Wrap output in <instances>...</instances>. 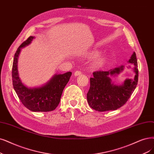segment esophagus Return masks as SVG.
I'll return each mask as SVG.
<instances>
[{"label": "esophagus", "instance_id": "34e87169", "mask_svg": "<svg viewBox=\"0 0 154 154\" xmlns=\"http://www.w3.org/2000/svg\"><path fill=\"white\" fill-rule=\"evenodd\" d=\"M81 73H81V71H76L75 73H74V75H75V77H77V76L80 75Z\"/></svg>", "mask_w": 154, "mask_h": 154}]
</instances>
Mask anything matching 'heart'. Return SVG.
Instances as JSON below:
<instances>
[{
	"instance_id": "b5f03b06",
	"label": "heart",
	"mask_w": 154,
	"mask_h": 154,
	"mask_svg": "<svg viewBox=\"0 0 154 154\" xmlns=\"http://www.w3.org/2000/svg\"><path fill=\"white\" fill-rule=\"evenodd\" d=\"M97 54H98V52H96V51H92V52H90L86 54V56L93 57V56H95ZM105 61H106L105 57L103 56H100L93 61V65H92L93 67L94 68H100L105 64Z\"/></svg>"
}]
</instances>
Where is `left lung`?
I'll return each instance as SVG.
<instances>
[{
  "label": "left lung",
  "instance_id": "1",
  "mask_svg": "<svg viewBox=\"0 0 154 154\" xmlns=\"http://www.w3.org/2000/svg\"><path fill=\"white\" fill-rule=\"evenodd\" d=\"M134 65V79H126L122 84H116L112 81L124 70V66L116 67L109 71L93 72L90 78V88L87 100L90 107L98 112L116 110L122 106L131 96L136 88L138 80V63L134 52L128 61ZM130 67V66H129Z\"/></svg>",
  "mask_w": 154,
  "mask_h": 154
}]
</instances>
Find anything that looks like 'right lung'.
Instances as JSON below:
<instances>
[{
    "label": "right lung",
    "mask_w": 154,
    "mask_h": 154,
    "mask_svg": "<svg viewBox=\"0 0 154 154\" xmlns=\"http://www.w3.org/2000/svg\"><path fill=\"white\" fill-rule=\"evenodd\" d=\"M35 37L30 36L23 42L14 54L12 78L13 88L21 102L32 112H50L58 106L65 87L70 80L71 72L54 74L50 80L41 86L30 88L22 82L18 70V60L22 48L31 44Z\"/></svg>",
    "instance_id": "right-lung-1"
}]
</instances>
